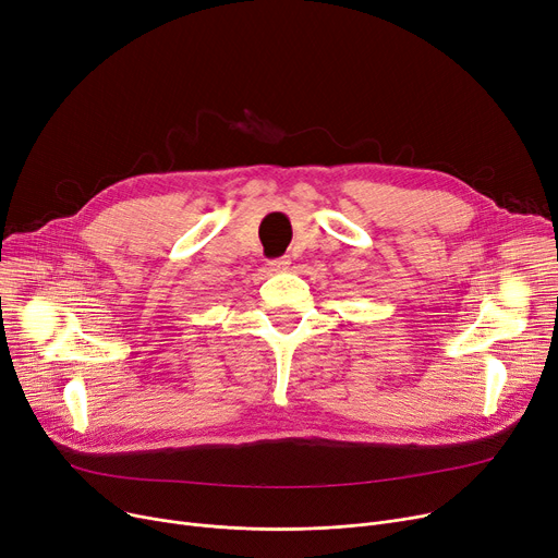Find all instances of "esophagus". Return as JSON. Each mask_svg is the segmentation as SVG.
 <instances>
[{
  "instance_id": "1",
  "label": "esophagus",
  "mask_w": 558,
  "mask_h": 558,
  "mask_svg": "<svg viewBox=\"0 0 558 558\" xmlns=\"http://www.w3.org/2000/svg\"><path fill=\"white\" fill-rule=\"evenodd\" d=\"M289 264H291V259H289V257H278V259H271V262H269V271H274V274L287 271V269H289Z\"/></svg>"
}]
</instances>
